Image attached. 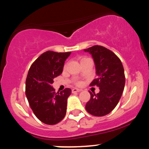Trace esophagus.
<instances>
[{"label": "esophagus", "instance_id": "34e87169", "mask_svg": "<svg viewBox=\"0 0 149 149\" xmlns=\"http://www.w3.org/2000/svg\"><path fill=\"white\" fill-rule=\"evenodd\" d=\"M72 92H80L82 91V89H78V88H74V89H72Z\"/></svg>", "mask_w": 149, "mask_h": 149}]
</instances>
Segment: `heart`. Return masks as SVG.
I'll list each match as a JSON object with an SVG mask.
<instances>
[{
  "instance_id": "heart-1",
  "label": "heart",
  "mask_w": 149,
  "mask_h": 149,
  "mask_svg": "<svg viewBox=\"0 0 149 149\" xmlns=\"http://www.w3.org/2000/svg\"><path fill=\"white\" fill-rule=\"evenodd\" d=\"M85 59H87V58H85V57H83V58H82V59H81V61H82V60H85Z\"/></svg>"
}]
</instances>
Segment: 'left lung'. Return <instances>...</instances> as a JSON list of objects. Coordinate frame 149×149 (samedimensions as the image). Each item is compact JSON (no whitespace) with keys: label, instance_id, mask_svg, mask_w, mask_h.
I'll return each mask as SVG.
<instances>
[{"label":"left lung","instance_id":"left-lung-1","mask_svg":"<svg viewBox=\"0 0 149 149\" xmlns=\"http://www.w3.org/2000/svg\"><path fill=\"white\" fill-rule=\"evenodd\" d=\"M84 51L92 55L95 65L97 77L90 85L100 87L98 94L89 92L91 99L86 104V110L94 116H105L116 107L124 91V67L119 57L104 47L94 45Z\"/></svg>","mask_w":149,"mask_h":149}]
</instances>
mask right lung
<instances>
[{"label":"right lung","mask_w":149,"mask_h":149,"mask_svg":"<svg viewBox=\"0 0 149 149\" xmlns=\"http://www.w3.org/2000/svg\"><path fill=\"white\" fill-rule=\"evenodd\" d=\"M71 52L47 51L33 63L25 81V94L33 113L44 124L60 122L67 112V104L72 90L66 88L55 93L53 79L62 74L65 61Z\"/></svg>","instance_id":"obj_1"}]
</instances>
